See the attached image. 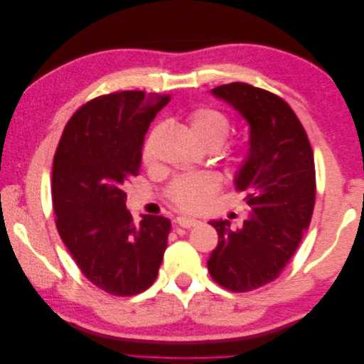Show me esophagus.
<instances>
[{
    "mask_svg": "<svg viewBox=\"0 0 364 364\" xmlns=\"http://www.w3.org/2000/svg\"><path fill=\"white\" fill-rule=\"evenodd\" d=\"M176 223L182 228H194L197 223H199V220L190 218V217H178L176 218Z\"/></svg>",
    "mask_w": 364,
    "mask_h": 364,
    "instance_id": "esophagus-1",
    "label": "esophagus"
}]
</instances>
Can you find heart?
<instances>
[{
    "label": "heart",
    "mask_w": 364,
    "mask_h": 364,
    "mask_svg": "<svg viewBox=\"0 0 364 364\" xmlns=\"http://www.w3.org/2000/svg\"><path fill=\"white\" fill-rule=\"evenodd\" d=\"M191 135L202 147L222 146L229 135V119L215 107H197L188 115ZM144 156H149L146 149ZM220 190V179L211 173L185 176L171 185L170 197L173 203L185 213H199L205 209Z\"/></svg>",
    "instance_id": "heart-1"
}]
</instances>
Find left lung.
I'll return each mask as SVG.
<instances>
[{"mask_svg": "<svg viewBox=\"0 0 364 364\" xmlns=\"http://www.w3.org/2000/svg\"><path fill=\"white\" fill-rule=\"evenodd\" d=\"M249 124V149L234 185L245 193L249 217L234 229L211 220L218 245L208 259L215 282L232 291L262 287L279 277L311 222L316 170L310 141L282 98L247 83L211 90Z\"/></svg>", "mask_w": 364, "mask_h": 364, "instance_id": "1", "label": "left lung"}]
</instances>
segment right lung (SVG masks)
<instances>
[{
	"mask_svg": "<svg viewBox=\"0 0 364 364\" xmlns=\"http://www.w3.org/2000/svg\"><path fill=\"white\" fill-rule=\"evenodd\" d=\"M170 95L123 91L97 97L65 126L54 155L56 226L82 273L98 289L132 296L155 282L171 222L135 225L126 186L138 176L144 135Z\"/></svg>",
	"mask_w": 364,
	"mask_h": 364,
	"instance_id": "obj_1",
	"label": "right lung"
}]
</instances>
